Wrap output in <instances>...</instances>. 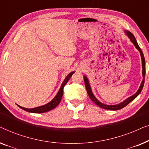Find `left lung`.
<instances>
[{
	"instance_id": "left-lung-1",
	"label": "left lung",
	"mask_w": 149,
	"mask_h": 149,
	"mask_svg": "<svg viewBox=\"0 0 149 149\" xmlns=\"http://www.w3.org/2000/svg\"><path fill=\"white\" fill-rule=\"evenodd\" d=\"M126 35H127L128 37L130 38V39L131 41L133 42V44L134 45V46L136 47V49L139 51L140 52V56H141V59H142V77H143V80H142L141 84H140V86L139 87V89H138V90L137 91V92H136L135 94H134L133 95H132V96H130L128 97L125 100H124L123 102H122L118 104H115V105H107V104H104L103 103H101L100 102L99 100H97L96 97L94 96V95L93 94L92 91H91V87L90 85H89V81H88V79L87 78L86 76H84V81H85V87H86V90H87V92L88 93L89 97H90V99L92 100L93 102L95 104H96L100 107V108H102V109H107V110H111V111H117V110H119V109H121L124 108L125 107H126L128 104L130 102H131L132 100H134V99L136 98V97L138 96V95L140 94V92H141V91L142 90V88H143V86H144V78H145V74H146V66H145V59H144V55H143V53H142L141 49L138 45L137 41H136L135 37H134V36L133 35V34L131 33L130 31H125Z\"/></svg>"
}]
</instances>
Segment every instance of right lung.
I'll use <instances>...</instances> for the list:
<instances>
[{"label": "right lung", "instance_id": "obj_1", "mask_svg": "<svg viewBox=\"0 0 149 149\" xmlns=\"http://www.w3.org/2000/svg\"><path fill=\"white\" fill-rule=\"evenodd\" d=\"M74 72L69 73V74H68V76L65 78L64 81H63L62 84L61 85L60 90L58 91L57 95L55 96L54 98L53 99L52 101L49 102V103L46 104H45L43 106H40V107H38L33 108V109H26V108L22 107L19 105H18V107L21 108L22 109L24 110V111L29 112V113H45V112L49 111L51 110L54 109V108H56L57 106L59 104V103L60 102L61 99H62V95H63V93H64V87L65 86V85L68 83V80L70 79V77H72V75L73 74V73Z\"/></svg>", "mask_w": 149, "mask_h": 149}]
</instances>
